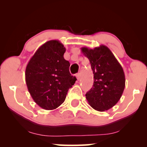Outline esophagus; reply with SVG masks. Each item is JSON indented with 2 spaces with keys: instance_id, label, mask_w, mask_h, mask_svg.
Wrapping results in <instances>:
<instances>
[{
  "instance_id": "1",
  "label": "esophagus",
  "mask_w": 147,
  "mask_h": 147,
  "mask_svg": "<svg viewBox=\"0 0 147 147\" xmlns=\"http://www.w3.org/2000/svg\"><path fill=\"white\" fill-rule=\"evenodd\" d=\"M76 77H77V79H78V80H79V79H81V75H80V74H79V73L77 74Z\"/></svg>"
}]
</instances>
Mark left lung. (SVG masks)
I'll use <instances>...</instances> for the list:
<instances>
[{
	"mask_svg": "<svg viewBox=\"0 0 147 147\" xmlns=\"http://www.w3.org/2000/svg\"><path fill=\"white\" fill-rule=\"evenodd\" d=\"M90 61L94 75L92 87L86 94V98L96 111H108L122 97L125 88V75L122 65L106 45L94 49L81 48Z\"/></svg>",
	"mask_w": 147,
	"mask_h": 147,
	"instance_id": "1",
	"label": "left lung"
}]
</instances>
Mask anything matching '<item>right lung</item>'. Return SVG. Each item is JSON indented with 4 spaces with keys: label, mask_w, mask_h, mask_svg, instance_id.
I'll list each match as a JSON object with an SVG mask.
<instances>
[{
    "label": "right lung",
    "mask_w": 147,
    "mask_h": 147,
    "mask_svg": "<svg viewBox=\"0 0 147 147\" xmlns=\"http://www.w3.org/2000/svg\"><path fill=\"white\" fill-rule=\"evenodd\" d=\"M65 48L58 40L47 41L30 59L25 69V82L30 95L45 110L57 109L65 101L69 88L77 80L64 59Z\"/></svg>",
    "instance_id": "right-lung-1"
}]
</instances>
